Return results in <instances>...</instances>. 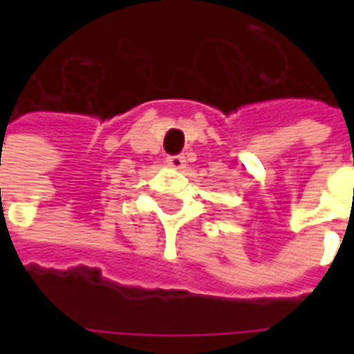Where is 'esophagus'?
<instances>
[{
    "mask_svg": "<svg viewBox=\"0 0 354 354\" xmlns=\"http://www.w3.org/2000/svg\"><path fill=\"white\" fill-rule=\"evenodd\" d=\"M165 163L173 167V169H183L185 167V157L183 156H169L165 159Z\"/></svg>",
    "mask_w": 354,
    "mask_h": 354,
    "instance_id": "obj_1",
    "label": "esophagus"
}]
</instances>
